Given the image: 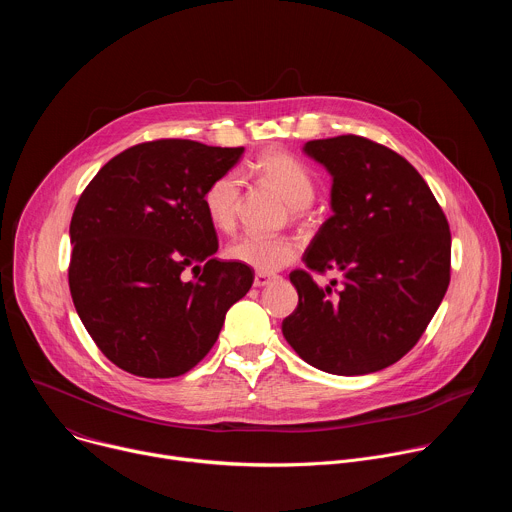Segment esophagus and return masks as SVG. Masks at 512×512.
I'll use <instances>...</instances> for the list:
<instances>
[{
    "label": "esophagus",
    "instance_id": "esophagus-1",
    "mask_svg": "<svg viewBox=\"0 0 512 512\" xmlns=\"http://www.w3.org/2000/svg\"><path fill=\"white\" fill-rule=\"evenodd\" d=\"M273 279H275L273 275H267V273H257V275H255V279H253V285H255V287H265V285H269Z\"/></svg>",
    "mask_w": 512,
    "mask_h": 512
}]
</instances>
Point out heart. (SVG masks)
<instances>
[{
    "label": "heart",
    "mask_w": 512,
    "mask_h": 512,
    "mask_svg": "<svg viewBox=\"0 0 512 512\" xmlns=\"http://www.w3.org/2000/svg\"><path fill=\"white\" fill-rule=\"evenodd\" d=\"M251 170L257 178L275 188L291 208H304L314 200V178L296 156L283 150H269L253 162ZM239 198L241 180L235 172L221 174L208 182L202 194V206L214 229L227 233L235 227ZM300 249V243L291 237L267 239L259 235H243L229 245L227 255L235 263L251 267L257 273H275L294 263Z\"/></svg>",
    "instance_id": "1"
}]
</instances>
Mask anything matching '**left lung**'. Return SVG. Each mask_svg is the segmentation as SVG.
Masks as SVG:
<instances>
[{"mask_svg":"<svg viewBox=\"0 0 512 512\" xmlns=\"http://www.w3.org/2000/svg\"><path fill=\"white\" fill-rule=\"evenodd\" d=\"M304 152L332 176V216L312 239L310 271H340L320 287L289 273L298 308L281 332L312 367L342 377L391 367L421 338L450 285L448 218L419 172L360 135L314 139Z\"/></svg>","mask_w":512,"mask_h":512,"instance_id":"1","label":"left lung"}]
</instances>
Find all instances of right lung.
Returning <instances> with one entry per match:
<instances>
[{"label": "right lung", "mask_w": 512, "mask_h": 512, "mask_svg": "<svg viewBox=\"0 0 512 512\" xmlns=\"http://www.w3.org/2000/svg\"><path fill=\"white\" fill-rule=\"evenodd\" d=\"M243 148L190 139L145 141L109 160L70 221V296L99 350L145 379L180 377L214 346L253 271L214 257L202 206L208 182ZM193 267L192 282L181 271Z\"/></svg>", "instance_id": "obj_1"}]
</instances>
